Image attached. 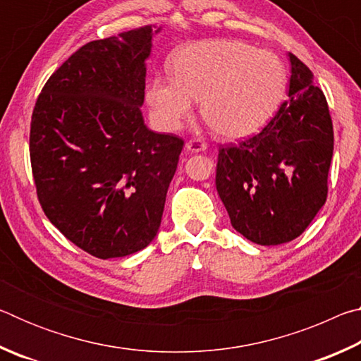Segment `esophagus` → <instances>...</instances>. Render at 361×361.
<instances>
[{"mask_svg": "<svg viewBox=\"0 0 361 361\" xmlns=\"http://www.w3.org/2000/svg\"><path fill=\"white\" fill-rule=\"evenodd\" d=\"M207 149V143L202 140H189L186 143V151L189 152H202Z\"/></svg>", "mask_w": 361, "mask_h": 361, "instance_id": "1", "label": "esophagus"}]
</instances>
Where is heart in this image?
I'll return each mask as SVG.
<instances>
[{
    "label": "heart",
    "mask_w": 361,
    "mask_h": 361,
    "mask_svg": "<svg viewBox=\"0 0 361 361\" xmlns=\"http://www.w3.org/2000/svg\"><path fill=\"white\" fill-rule=\"evenodd\" d=\"M173 76L152 78L146 87L157 129L178 130L194 100L218 135H253L271 118L285 87V68L272 52L240 41L210 39L186 47L172 63Z\"/></svg>",
    "instance_id": "1"
}]
</instances>
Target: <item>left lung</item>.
Here are the masks:
<instances>
[{"mask_svg":"<svg viewBox=\"0 0 361 361\" xmlns=\"http://www.w3.org/2000/svg\"><path fill=\"white\" fill-rule=\"evenodd\" d=\"M288 100L258 135L219 149L216 189L231 224L258 245L301 235L326 200L333 122L314 75L288 54Z\"/></svg>","mask_w":361,"mask_h":361,"instance_id":"left-lung-1","label":"left lung"}]
</instances>
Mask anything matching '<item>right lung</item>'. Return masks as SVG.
<instances>
[{"mask_svg":"<svg viewBox=\"0 0 361 361\" xmlns=\"http://www.w3.org/2000/svg\"><path fill=\"white\" fill-rule=\"evenodd\" d=\"M162 27L87 42L36 102L30 157L56 228L100 259L148 247L161 226L183 140L145 124L146 60Z\"/></svg>","mask_w":361,"mask_h":361,"instance_id":"right-lung-1","label":"right lung"}]
</instances>
